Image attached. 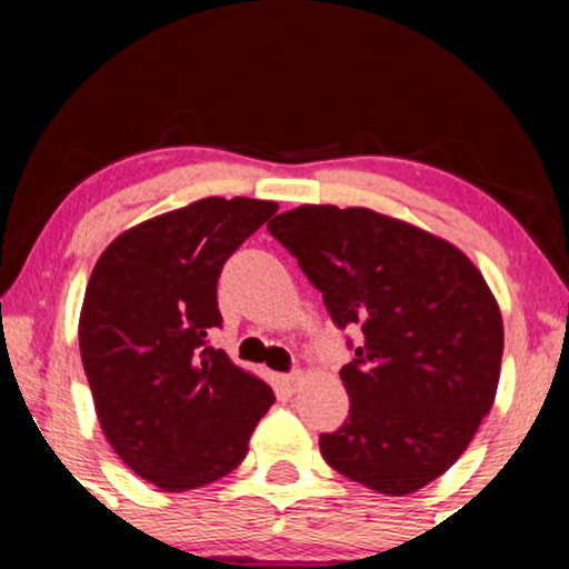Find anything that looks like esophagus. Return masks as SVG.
<instances>
[{"label": "esophagus", "mask_w": 569, "mask_h": 569, "mask_svg": "<svg viewBox=\"0 0 569 569\" xmlns=\"http://www.w3.org/2000/svg\"><path fill=\"white\" fill-rule=\"evenodd\" d=\"M300 380H302L300 370H292V372H287V376H279V383H282L284 391H290V393L300 386Z\"/></svg>", "instance_id": "1"}]
</instances>
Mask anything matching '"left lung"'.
<instances>
[{"mask_svg": "<svg viewBox=\"0 0 569 569\" xmlns=\"http://www.w3.org/2000/svg\"><path fill=\"white\" fill-rule=\"evenodd\" d=\"M269 232L298 259L339 329L360 326L339 370L349 417L321 456L380 495H409L446 473L495 401L502 318L456 246L372 209L306 204Z\"/></svg>", "mask_w": 569, "mask_h": 569, "instance_id": "left-lung-1", "label": "left lung"}]
</instances>
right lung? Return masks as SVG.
<instances>
[{"mask_svg":"<svg viewBox=\"0 0 569 569\" xmlns=\"http://www.w3.org/2000/svg\"><path fill=\"white\" fill-rule=\"evenodd\" d=\"M274 201L209 197L121 232L84 290L80 355L108 442L166 492L212 485L248 453L274 403L207 333L220 329L224 261Z\"/></svg>","mask_w":569,"mask_h":569,"instance_id":"right-lung-1","label":"right lung"}]
</instances>
